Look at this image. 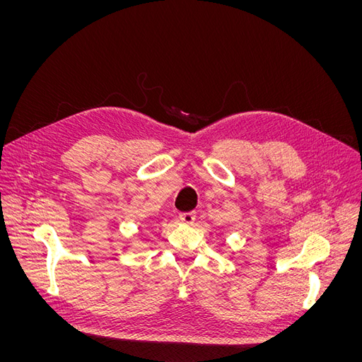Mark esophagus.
<instances>
[{
  "mask_svg": "<svg viewBox=\"0 0 362 362\" xmlns=\"http://www.w3.org/2000/svg\"><path fill=\"white\" fill-rule=\"evenodd\" d=\"M179 218L185 223V224H192L197 218V214L194 211H189V213H180Z\"/></svg>",
  "mask_w": 362,
  "mask_h": 362,
  "instance_id": "34e87169",
  "label": "esophagus"
}]
</instances>
